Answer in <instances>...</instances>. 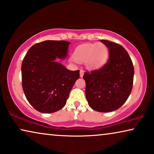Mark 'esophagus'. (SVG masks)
<instances>
[{
    "label": "esophagus",
    "mask_w": 154,
    "mask_h": 154,
    "mask_svg": "<svg viewBox=\"0 0 154 154\" xmlns=\"http://www.w3.org/2000/svg\"><path fill=\"white\" fill-rule=\"evenodd\" d=\"M83 74H84V71L83 70V69H81V70H80V76L83 77Z\"/></svg>",
    "instance_id": "1"
}]
</instances>
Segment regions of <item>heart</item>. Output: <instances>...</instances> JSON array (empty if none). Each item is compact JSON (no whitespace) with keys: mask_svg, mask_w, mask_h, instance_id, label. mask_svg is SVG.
<instances>
[{"mask_svg":"<svg viewBox=\"0 0 154 154\" xmlns=\"http://www.w3.org/2000/svg\"><path fill=\"white\" fill-rule=\"evenodd\" d=\"M109 51L103 43H88L80 45L75 49L74 57L78 62L86 63L89 69L102 66L108 59Z\"/></svg>","mask_w":154,"mask_h":154,"instance_id":"b5f03b06","label":"heart"}]
</instances>
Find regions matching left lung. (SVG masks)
Returning <instances> with one entry per match:
<instances>
[{
	"instance_id": "left-lung-1",
	"label": "left lung",
	"mask_w": 154,
	"mask_h": 154,
	"mask_svg": "<svg viewBox=\"0 0 154 154\" xmlns=\"http://www.w3.org/2000/svg\"><path fill=\"white\" fill-rule=\"evenodd\" d=\"M101 42L109 48L106 64L97 70L85 72V96L89 106L100 112L119 109L132 89L134 66L125 48L107 40Z\"/></svg>"
}]
</instances>
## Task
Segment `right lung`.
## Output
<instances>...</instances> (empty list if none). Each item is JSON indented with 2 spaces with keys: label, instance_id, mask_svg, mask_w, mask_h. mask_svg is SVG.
<instances>
[{
  "label": "right lung",
  "instance_id": "obj_1",
  "mask_svg": "<svg viewBox=\"0 0 154 154\" xmlns=\"http://www.w3.org/2000/svg\"><path fill=\"white\" fill-rule=\"evenodd\" d=\"M70 42L45 41L28 50L22 64V83L26 100L35 110L49 113L62 109L79 79V70L70 71L56 61L67 56Z\"/></svg>",
  "mask_w": 154,
  "mask_h": 154
}]
</instances>
